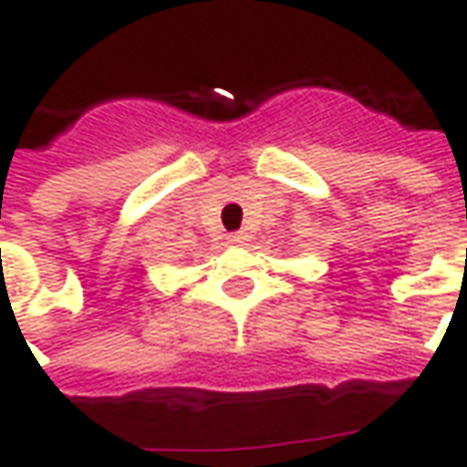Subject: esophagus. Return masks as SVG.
Returning <instances> with one entry per match:
<instances>
[{"label":"esophagus","instance_id":"obj_1","mask_svg":"<svg viewBox=\"0 0 467 467\" xmlns=\"http://www.w3.org/2000/svg\"><path fill=\"white\" fill-rule=\"evenodd\" d=\"M244 241H246L244 234H231V236H228V244H234V246H241Z\"/></svg>","mask_w":467,"mask_h":467}]
</instances>
